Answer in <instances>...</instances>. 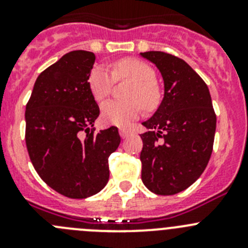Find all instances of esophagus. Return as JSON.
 Wrapping results in <instances>:
<instances>
[{
	"mask_svg": "<svg viewBox=\"0 0 248 248\" xmlns=\"http://www.w3.org/2000/svg\"><path fill=\"white\" fill-rule=\"evenodd\" d=\"M119 134H120V137L123 138V139H125V138H128L129 135L131 134L130 131L129 130H126V129H119Z\"/></svg>",
	"mask_w": 248,
	"mask_h": 248,
	"instance_id": "1",
	"label": "esophagus"
}]
</instances>
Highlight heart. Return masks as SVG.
<instances>
[{"label":"heart","instance_id":"heart-1","mask_svg":"<svg viewBox=\"0 0 248 248\" xmlns=\"http://www.w3.org/2000/svg\"><path fill=\"white\" fill-rule=\"evenodd\" d=\"M131 79L134 84L129 89V102L108 100L102 105V120L110 125L125 126L140 114V102L145 109H153L159 102L155 85L156 74L149 64L135 58H124L114 63L113 71L104 65H94L89 72L88 87L97 102H103L111 93L115 80ZM140 102L138 103L136 100Z\"/></svg>","mask_w":248,"mask_h":248}]
</instances>
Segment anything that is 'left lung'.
Returning <instances> with one entry per match:
<instances>
[{
  "label": "left lung",
  "mask_w": 248,
  "mask_h": 248,
  "mask_svg": "<svg viewBox=\"0 0 248 248\" xmlns=\"http://www.w3.org/2000/svg\"><path fill=\"white\" fill-rule=\"evenodd\" d=\"M140 56L154 63L164 79V98L143 123L141 180L156 195L184 191L207 166L214 146L216 114L202 78L181 58L150 50Z\"/></svg>",
  "instance_id": "obj_1"
}]
</instances>
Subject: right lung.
<instances>
[{"label":"right lung","mask_w":248,"mask_h":248,"mask_svg":"<svg viewBox=\"0 0 248 248\" xmlns=\"http://www.w3.org/2000/svg\"><path fill=\"white\" fill-rule=\"evenodd\" d=\"M93 52L72 50L39 74L26 105V145L37 174L71 199L95 195L109 180L117 126L94 134L99 107L88 87Z\"/></svg>","instance_id":"right-lung-1"}]
</instances>
